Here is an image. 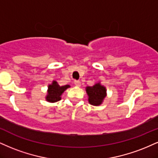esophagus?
Returning a JSON list of instances; mask_svg holds the SVG:
<instances>
[{"instance_id":"obj_1","label":"esophagus","mask_w":158,"mask_h":158,"mask_svg":"<svg viewBox=\"0 0 158 158\" xmlns=\"http://www.w3.org/2000/svg\"><path fill=\"white\" fill-rule=\"evenodd\" d=\"M74 84H75L76 86L79 87L81 85V82H80V81H79V80H75L74 81Z\"/></svg>"}]
</instances>
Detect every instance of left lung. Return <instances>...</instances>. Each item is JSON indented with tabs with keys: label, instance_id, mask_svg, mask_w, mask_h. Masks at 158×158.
Masks as SVG:
<instances>
[{
	"label": "left lung",
	"instance_id": "obj_1",
	"mask_svg": "<svg viewBox=\"0 0 158 158\" xmlns=\"http://www.w3.org/2000/svg\"><path fill=\"white\" fill-rule=\"evenodd\" d=\"M86 92L88 95L89 103L94 106H98L102 104L107 96L106 87L102 85L99 82L95 84L92 87H87Z\"/></svg>",
	"mask_w": 158,
	"mask_h": 158
}]
</instances>
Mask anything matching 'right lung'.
Segmentation results:
<instances>
[{"label": "right lung", "instance_id": "add662e5", "mask_svg": "<svg viewBox=\"0 0 158 158\" xmlns=\"http://www.w3.org/2000/svg\"><path fill=\"white\" fill-rule=\"evenodd\" d=\"M70 87V85H64V86H60L56 81H53L52 84L48 85V94H47L45 99L47 102H56L61 100V96L63 94L64 91Z\"/></svg>", "mask_w": 158, "mask_h": 158}]
</instances>
